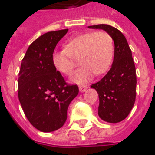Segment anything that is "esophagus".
<instances>
[{
	"label": "esophagus",
	"instance_id": "obj_1",
	"mask_svg": "<svg viewBox=\"0 0 155 155\" xmlns=\"http://www.w3.org/2000/svg\"><path fill=\"white\" fill-rule=\"evenodd\" d=\"M87 86H86V85H81V86L79 87V90L81 91V93L85 92V91L87 90Z\"/></svg>",
	"mask_w": 155,
	"mask_h": 155
}]
</instances>
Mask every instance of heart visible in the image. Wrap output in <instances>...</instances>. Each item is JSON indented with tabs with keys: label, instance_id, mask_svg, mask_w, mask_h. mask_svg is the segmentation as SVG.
Segmentation results:
<instances>
[{
	"label": "heart",
	"instance_id": "1",
	"mask_svg": "<svg viewBox=\"0 0 155 155\" xmlns=\"http://www.w3.org/2000/svg\"><path fill=\"white\" fill-rule=\"evenodd\" d=\"M114 54V40L107 32H87L69 40L65 49L54 51L52 64L60 73L69 75L75 66L74 58L80 57L81 67L72 74L71 81L81 84L91 80L95 74H102L108 70Z\"/></svg>",
	"mask_w": 155,
	"mask_h": 155
}]
</instances>
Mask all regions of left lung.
Returning <instances> with one entry per match:
<instances>
[{
  "mask_svg": "<svg viewBox=\"0 0 155 155\" xmlns=\"http://www.w3.org/2000/svg\"><path fill=\"white\" fill-rule=\"evenodd\" d=\"M103 29L114 42V61L110 70L100 81L91 86L99 94L98 114L109 123H117L127 117L135 102L136 70L132 51L123 34L107 24L89 26Z\"/></svg>",
  "mask_w": 155,
  "mask_h": 155,
  "instance_id": "1",
  "label": "left lung"
}]
</instances>
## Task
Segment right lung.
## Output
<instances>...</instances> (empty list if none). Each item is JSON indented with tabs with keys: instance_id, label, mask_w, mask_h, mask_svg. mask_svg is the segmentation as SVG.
<instances>
[{
	"instance_id": "obj_1",
	"label": "right lung",
	"mask_w": 155,
	"mask_h": 155,
	"mask_svg": "<svg viewBox=\"0 0 155 155\" xmlns=\"http://www.w3.org/2000/svg\"><path fill=\"white\" fill-rule=\"evenodd\" d=\"M68 29L51 31L28 47L18 78V97L24 114L39 131L53 132L67 120L68 108L79 94L52 64V54Z\"/></svg>"
}]
</instances>
